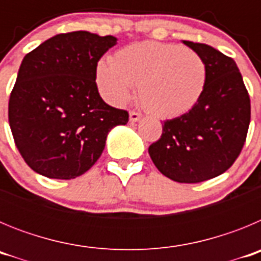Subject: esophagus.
I'll use <instances>...</instances> for the list:
<instances>
[{"label": "esophagus", "instance_id": "obj_1", "mask_svg": "<svg viewBox=\"0 0 261 261\" xmlns=\"http://www.w3.org/2000/svg\"><path fill=\"white\" fill-rule=\"evenodd\" d=\"M142 115L140 114V112H137V111H130L129 112V120L132 121V123H135V121H138V120L141 119Z\"/></svg>", "mask_w": 261, "mask_h": 261}]
</instances>
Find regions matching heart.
Here are the masks:
<instances>
[{
  "label": "heart",
  "instance_id": "1",
  "mask_svg": "<svg viewBox=\"0 0 261 261\" xmlns=\"http://www.w3.org/2000/svg\"><path fill=\"white\" fill-rule=\"evenodd\" d=\"M208 65L200 53L179 44L144 41L121 48L95 70L99 93L108 103L124 106L137 85L142 107L156 117L187 114L201 99Z\"/></svg>",
  "mask_w": 261,
  "mask_h": 261
}]
</instances>
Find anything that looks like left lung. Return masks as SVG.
Instances as JSON below:
<instances>
[{
    "label": "left lung",
    "mask_w": 261,
    "mask_h": 261,
    "mask_svg": "<svg viewBox=\"0 0 261 261\" xmlns=\"http://www.w3.org/2000/svg\"><path fill=\"white\" fill-rule=\"evenodd\" d=\"M208 65V84L187 114L166 120L162 136L149 146L155 167L177 183H200L229 170L241 154L251 120V103L231 57L211 45L184 40Z\"/></svg>",
    "instance_id": "obj_1"
}]
</instances>
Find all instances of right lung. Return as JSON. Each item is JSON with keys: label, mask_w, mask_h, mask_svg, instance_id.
Listing matches in <instances>:
<instances>
[{"label": "right lung", "mask_w": 261, "mask_h": 261, "mask_svg": "<svg viewBox=\"0 0 261 261\" xmlns=\"http://www.w3.org/2000/svg\"><path fill=\"white\" fill-rule=\"evenodd\" d=\"M87 31L59 34L29 52L9 99V124L24 162L49 179H74L93 167L108 132L129 114L100 98L95 70L116 44Z\"/></svg>", "instance_id": "right-lung-1"}]
</instances>
